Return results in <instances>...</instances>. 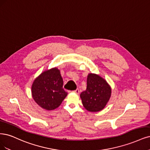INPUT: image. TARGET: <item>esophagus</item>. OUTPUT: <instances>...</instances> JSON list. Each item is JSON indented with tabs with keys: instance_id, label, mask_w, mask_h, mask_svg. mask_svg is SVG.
<instances>
[{
	"instance_id": "34e87169",
	"label": "esophagus",
	"mask_w": 150,
	"mask_h": 150,
	"mask_svg": "<svg viewBox=\"0 0 150 150\" xmlns=\"http://www.w3.org/2000/svg\"><path fill=\"white\" fill-rule=\"evenodd\" d=\"M73 92H75V93H76V94H79V92H80V91H79V89H76V90H74V91H73Z\"/></svg>"
}]
</instances>
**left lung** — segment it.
Returning a JSON list of instances; mask_svg holds the SVG:
<instances>
[{
    "label": "left lung",
    "mask_w": 150,
    "mask_h": 150,
    "mask_svg": "<svg viewBox=\"0 0 150 150\" xmlns=\"http://www.w3.org/2000/svg\"><path fill=\"white\" fill-rule=\"evenodd\" d=\"M111 96V88L99 75L89 74L87 79L86 90L80 97L82 104L89 112H99L106 105Z\"/></svg>",
    "instance_id": "left-lung-1"
}]
</instances>
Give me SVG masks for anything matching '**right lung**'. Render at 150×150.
I'll return each mask as SVG.
<instances>
[{"mask_svg": "<svg viewBox=\"0 0 150 150\" xmlns=\"http://www.w3.org/2000/svg\"><path fill=\"white\" fill-rule=\"evenodd\" d=\"M63 86L59 70L53 68L43 72L34 81L32 97L40 107L48 110H54L61 105L68 94Z\"/></svg>", "mask_w": 150, "mask_h": 150, "instance_id": "right-lung-1", "label": "right lung"}]
</instances>
